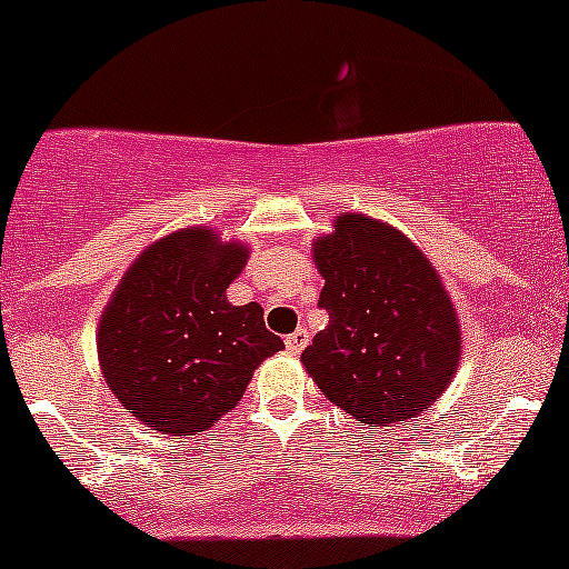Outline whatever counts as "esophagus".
<instances>
[{"instance_id":"obj_1","label":"esophagus","mask_w":569,"mask_h":569,"mask_svg":"<svg viewBox=\"0 0 569 569\" xmlns=\"http://www.w3.org/2000/svg\"><path fill=\"white\" fill-rule=\"evenodd\" d=\"M306 343H309V333H306L303 328L296 330V333H290V336L284 338V347H287V352H290V355H301Z\"/></svg>"}]
</instances>
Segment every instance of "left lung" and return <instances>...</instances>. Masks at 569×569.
<instances>
[{
    "label": "left lung",
    "instance_id": "8db88e82",
    "mask_svg": "<svg viewBox=\"0 0 569 569\" xmlns=\"http://www.w3.org/2000/svg\"><path fill=\"white\" fill-rule=\"evenodd\" d=\"M328 328L301 362L319 392L368 427L419 417L455 379L457 309L427 254L389 222L357 212L311 244Z\"/></svg>",
    "mask_w": 569,
    "mask_h": 569
}]
</instances>
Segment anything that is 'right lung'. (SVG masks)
<instances>
[{
    "label": "right lung",
    "instance_id": "obj_1",
    "mask_svg": "<svg viewBox=\"0 0 569 569\" xmlns=\"http://www.w3.org/2000/svg\"><path fill=\"white\" fill-rule=\"evenodd\" d=\"M250 247L207 226L152 241L99 319V366L131 417L163 436H199L233 411L266 357L282 352L260 303L233 306L228 284Z\"/></svg>",
    "mask_w": 569,
    "mask_h": 569
}]
</instances>
